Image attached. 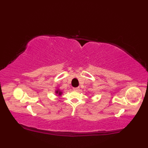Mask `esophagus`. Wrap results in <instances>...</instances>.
<instances>
[{
    "instance_id": "34e87169",
    "label": "esophagus",
    "mask_w": 148,
    "mask_h": 148,
    "mask_svg": "<svg viewBox=\"0 0 148 148\" xmlns=\"http://www.w3.org/2000/svg\"><path fill=\"white\" fill-rule=\"evenodd\" d=\"M73 90L78 91V90H79V87H75V88H73Z\"/></svg>"
}]
</instances>
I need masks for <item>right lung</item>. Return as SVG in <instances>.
Here are the masks:
<instances>
[{
    "label": "right lung",
    "mask_w": 148,
    "mask_h": 148,
    "mask_svg": "<svg viewBox=\"0 0 148 148\" xmlns=\"http://www.w3.org/2000/svg\"><path fill=\"white\" fill-rule=\"evenodd\" d=\"M55 93H56V94H58V95H61L62 94V91L60 90L59 89L56 90V91H55Z\"/></svg>",
    "instance_id": "add662e5"
}]
</instances>
